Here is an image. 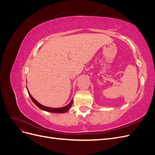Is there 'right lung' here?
Instances as JSON below:
<instances>
[{"label": "right lung", "instance_id": "1", "mask_svg": "<svg viewBox=\"0 0 155 155\" xmlns=\"http://www.w3.org/2000/svg\"><path fill=\"white\" fill-rule=\"evenodd\" d=\"M27 88V87H26ZM27 91H28V88H27ZM28 94L31 98V100H32V101L34 103L35 105L38 107L39 109H41V110L46 111V112H54V113H64V112H67L70 109V107H72V102H73V100L72 99V100L70 101V102L68 105H67L66 106L63 107H59V108H52V107H46L44 106L43 105H41V104L37 101V100H35L34 97L31 96V95L30 94V93L29 92V91H28Z\"/></svg>", "mask_w": 155, "mask_h": 155}]
</instances>
